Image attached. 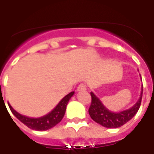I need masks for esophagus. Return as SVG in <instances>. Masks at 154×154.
<instances>
[{
	"instance_id": "obj_1",
	"label": "esophagus",
	"mask_w": 154,
	"mask_h": 154,
	"mask_svg": "<svg viewBox=\"0 0 154 154\" xmlns=\"http://www.w3.org/2000/svg\"><path fill=\"white\" fill-rule=\"evenodd\" d=\"M86 91V86L85 84H81L77 87V91Z\"/></svg>"
}]
</instances>
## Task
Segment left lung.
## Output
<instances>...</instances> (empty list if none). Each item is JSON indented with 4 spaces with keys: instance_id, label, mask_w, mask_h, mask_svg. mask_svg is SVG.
Masks as SVG:
<instances>
[{
    "instance_id": "1",
    "label": "left lung",
    "mask_w": 154,
    "mask_h": 154,
    "mask_svg": "<svg viewBox=\"0 0 154 154\" xmlns=\"http://www.w3.org/2000/svg\"><path fill=\"white\" fill-rule=\"evenodd\" d=\"M143 94V85L141 87L140 95L137 102L130 109H125L119 112H112L103 105L102 101L94 94L91 92V104L89 109V114L93 120L101 126L107 128H118L123 126L127 122H129L136 114L142 100Z\"/></svg>"
}]
</instances>
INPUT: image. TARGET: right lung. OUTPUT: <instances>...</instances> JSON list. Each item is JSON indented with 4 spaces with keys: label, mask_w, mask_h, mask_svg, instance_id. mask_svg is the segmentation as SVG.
<instances>
[{
    "label": "right lung",
    "mask_w": 154,
    "mask_h": 154,
    "mask_svg": "<svg viewBox=\"0 0 154 154\" xmlns=\"http://www.w3.org/2000/svg\"><path fill=\"white\" fill-rule=\"evenodd\" d=\"M74 93L75 92L72 91L65 95L51 112L40 118H29L24 115L20 114L19 112L15 111L9 103H8V105L10 107V111L12 112V113L28 127L35 131H47L54 127V126H56L57 124L61 122L65 114L67 104Z\"/></svg>",
    "instance_id": "right-lung-1"
}]
</instances>
